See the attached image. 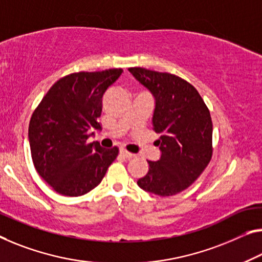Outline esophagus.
Here are the masks:
<instances>
[{"instance_id": "1", "label": "esophagus", "mask_w": 262, "mask_h": 262, "mask_svg": "<svg viewBox=\"0 0 262 262\" xmlns=\"http://www.w3.org/2000/svg\"><path fill=\"white\" fill-rule=\"evenodd\" d=\"M119 154L122 155L124 158H126V159H130V158H134L135 157V155L134 154H131V152H128V151H126L125 148H120L119 150Z\"/></svg>"}]
</instances>
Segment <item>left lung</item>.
<instances>
[{
  "label": "left lung",
  "mask_w": 262,
  "mask_h": 262,
  "mask_svg": "<svg viewBox=\"0 0 262 262\" xmlns=\"http://www.w3.org/2000/svg\"><path fill=\"white\" fill-rule=\"evenodd\" d=\"M128 71L154 96L152 125L159 135L160 158L148 160V171L137 184L160 196L177 194L198 178L212 158L210 111L194 86L178 76L144 68Z\"/></svg>",
  "instance_id": "8db88e82"
}]
</instances>
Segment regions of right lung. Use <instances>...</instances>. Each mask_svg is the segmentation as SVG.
<instances>
[{"label":"right lung","mask_w":262,"mask_h":262,"mask_svg":"<svg viewBox=\"0 0 262 262\" xmlns=\"http://www.w3.org/2000/svg\"><path fill=\"white\" fill-rule=\"evenodd\" d=\"M122 69L76 72L57 80L31 116L29 144L36 171L63 195L79 196L97 186L118 156V147L88 144L99 130L105 92Z\"/></svg>","instance_id":"1"}]
</instances>
